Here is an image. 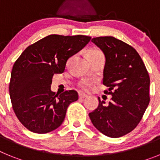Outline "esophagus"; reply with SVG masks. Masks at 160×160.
<instances>
[{"label":"esophagus","instance_id":"1","mask_svg":"<svg viewBox=\"0 0 160 160\" xmlns=\"http://www.w3.org/2000/svg\"><path fill=\"white\" fill-rule=\"evenodd\" d=\"M78 97H79V98H80V99H82V98H87V94H82V93H79Z\"/></svg>","mask_w":160,"mask_h":160}]
</instances>
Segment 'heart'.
Masks as SVG:
<instances>
[{"mask_svg": "<svg viewBox=\"0 0 160 160\" xmlns=\"http://www.w3.org/2000/svg\"><path fill=\"white\" fill-rule=\"evenodd\" d=\"M99 56H103V53L98 49H95V48H94V49H90L87 52V57L89 61L96 58L99 57ZM90 85H91V83L90 82L82 81L79 83V87L84 90H87L90 88Z\"/></svg>", "mask_w": 160, "mask_h": 160, "instance_id": "b5f03b06", "label": "heart"}]
</instances>
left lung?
<instances>
[{
	"label": "left lung",
	"instance_id": "8db88e82",
	"mask_svg": "<svg viewBox=\"0 0 160 160\" xmlns=\"http://www.w3.org/2000/svg\"><path fill=\"white\" fill-rule=\"evenodd\" d=\"M91 42L106 57L103 70L104 90L111 102L100 100L89 114L93 125L103 135L118 138L135 129L150 102V77L142 58L132 46L114 37H98Z\"/></svg>",
	"mask_w": 160,
	"mask_h": 160
}]
</instances>
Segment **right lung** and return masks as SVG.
<instances>
[{
	"label": "right lung",
	"mask_w": 160,
	"mask_h": 160,
	"mask_svg": "<svg viewBox=\"0 0 160 160\" xmlns=\"http://www.w3.org/2000/svg\"><path fill=\"white\" fill-rule=\"evenodd\" d=\"M90 39L84 35H49L28 46L17 59L11 72L9 95L14 113L25 128L46 134L62 125L68 107L78 95L73 90L62 94L52 92V78L63 73L68 59Z\"/></svg>",
	"instance_id": "obj_1"
}]
</instances>
